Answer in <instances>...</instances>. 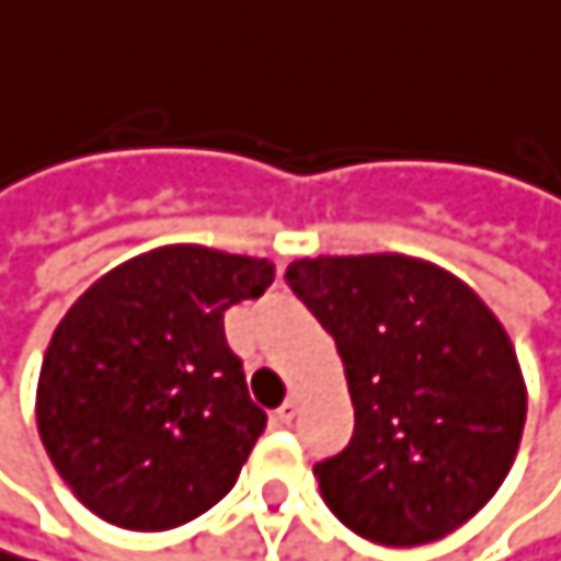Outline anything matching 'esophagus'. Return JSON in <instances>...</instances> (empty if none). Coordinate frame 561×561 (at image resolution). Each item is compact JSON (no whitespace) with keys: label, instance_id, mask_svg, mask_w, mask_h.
Instances as JSON below:
<instances>
[{"label":"esophagus","instance_id":"esophagus-1","mask_svg":"<svg viewBox=\"0 0 561 561\" xmlns=\"http://www.w3.org/2000/svg\"><path fill=\"white\" fill-rule=\"evenodd\" d=\"M275 415H278V422H283V425H289V422L299 415V399H296V396H289L283 405H278V412H275Z\"/></svg>","mask_w":561,"mask_h":561}]
</instances>
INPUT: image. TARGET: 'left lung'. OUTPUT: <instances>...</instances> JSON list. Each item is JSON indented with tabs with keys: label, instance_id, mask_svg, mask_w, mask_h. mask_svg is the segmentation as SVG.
Returning a JSON list of instances; mask_svg holds the SVG:
<instances>
[{
	"label": "left lung",
	"instance_id": "1",
	"mask_svg": "<svg viewBox=\"0 0 561 561\" xmlns=\"http://www.w3.org/2000/svg\"><path fill=\"white\" fill-rule=\"evenodd\" d=\"M335 339L355 428L316 462L325 505L379 546L456 533L495 495L526 425V382L489 306L422 259L319 255L286 268Z\"/></svg>",
	"mask_w": 561,
	"mask_h": 561
}]
</instances>
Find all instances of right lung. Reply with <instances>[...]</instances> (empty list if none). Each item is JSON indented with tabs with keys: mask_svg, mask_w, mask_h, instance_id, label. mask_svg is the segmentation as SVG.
<instances>
[{
	"mask_svg": "<svg viewBox=\"0 0 561 561\" xmlns=\"http://www.w3.org/2000/svg\"><path fill=\"white\" fill-rule=\"evenodd\" d=\"M272 278L268 259L165 245L105 272L66 312L38 373L35 419L89 512L162 533L236 485L265 412L249 399L222 316Z\"/></svg>",
	"mask_w": 561,
	"mask_h": 561,
	"instance_id": "obj_1",
	"label": "right lung"
}]
</instances>
